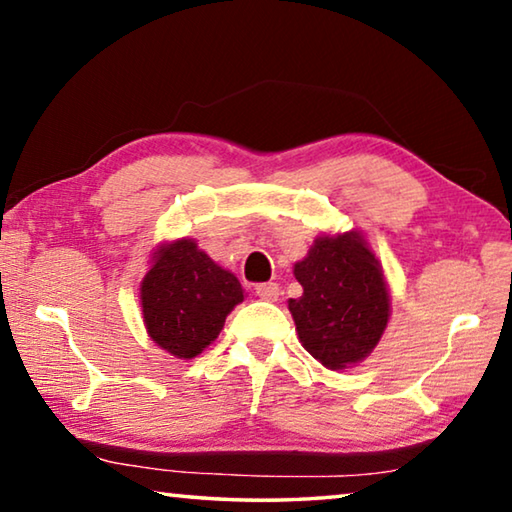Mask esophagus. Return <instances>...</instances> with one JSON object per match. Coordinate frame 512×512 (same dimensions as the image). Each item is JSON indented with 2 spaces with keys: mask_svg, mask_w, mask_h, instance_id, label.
Returning <instances> with one entry per match:
<instances>
[{
  "mask_svg": "<svg viewBox=\"0 0 512 512\" xmlns=\"http://www.w3.org/2000/svg\"><path fill=\"white\" fill-rule=\"evenodd\" d=\"M255 293L262 300H268V302H275L277 298H280V287H277L275 282H264V284H257L255 287Z\"/></svg>",
  "mask_w": 512,
  "mask_h": 512,
  "instance_id": "esophagus-1",
  "label": "esophagus"
}]
</instances>
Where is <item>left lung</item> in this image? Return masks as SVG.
<instances>
[{
    "label": "left lung",
    "instance_id": "1",
    "mask_svg": "<svg viewBox=\"0 0 512 512\" xmlns=\"http://www.w3.org/2000/svg\"><path fill=\"white\" fill-rule=\"evenodd\" d=\"M293 275L302 296L289 300V311L302 348L327 370L370 357L391 318V291L363 232L318 235Z\"/></svg>",
    "mask_w": 512,
    "mask_h": 512
}]
</instances>
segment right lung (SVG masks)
<instances>
[{"label":"right lung","instance_id":"right-lung-1","mask_svg":"<svg viewBox=\"0 0 512 512\" xmlns=\"http://www.w3.org/2000/svg\"><path fill=\"white\" fill-rule=\"evenodd\" d=\"M246 291L235 273L214 262L194 239L155 246L140 282L146 334L176 359H194L221 334Z\"/></svg>","mask_w":512,"mask_h":512}]
</instances>
